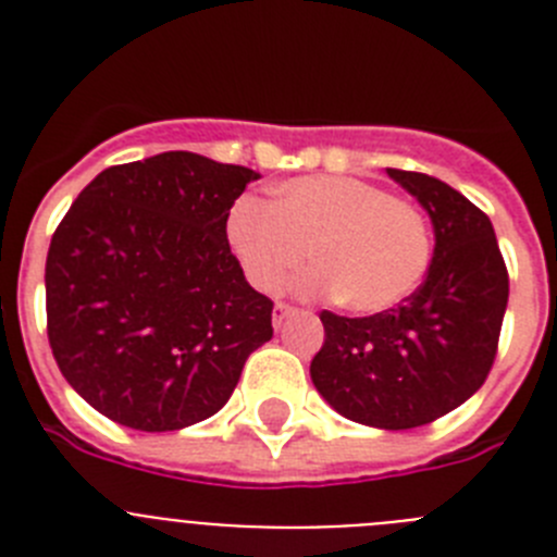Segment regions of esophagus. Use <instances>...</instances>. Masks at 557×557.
<instances>
[{"label":"esophagus","instance_id":"1","mask_svg":"<svg viewBox=\"0 0 557 557\" xmlns=\"http://www.w3.org/2000/svg\"><path fill=\"white\" fill-rule=\"evenodd\" d=\"M293 312H295L293 304H284V301L275 304V309H273V326H275V329L282 326V323L287 321V318H289V314H293Z\"/></svg>","mask_w":557,"mask_h":557}]
</instances>
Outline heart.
Segmentation results:
<instances>
[{
  "label": "heart",
  "mask_w": 557,
  "mask_h": 557,
  "mask_svg": "<svg viewBox=\"0 0 557 557\" xmlns=\"http://www.w3.org/2000/svg\"><path fill=\"white\" fill-rule=\"evenodd\" d=\"M228 239L253 287L282 289L312 256L321 264L295 287L366 314L405 301L432 262L424 211L348 175L295 178L273 203L243 198L228 214Z\"/></svg>",
  "instance_id": "1"
}]
</instances>
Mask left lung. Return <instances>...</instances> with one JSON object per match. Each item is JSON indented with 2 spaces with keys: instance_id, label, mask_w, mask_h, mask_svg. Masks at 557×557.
I'll use <instances>...</instances> for the list:
<instances>
[{
  "instance_id": "1",
  "label": "left lung",
  "mask_w": 557,
  "mask_h": 557,
  "mask_svg": "<svg viewBox=\"0 0 557 557\" xmlns=\"http://www.w3.org/2000/svg\"><path fill=\"white\" fill-rule=\"evenodd\" d=\"M435 225L424 284L371 318L321 312L309 373L329 405L357 424L412 430L474 396L494 368L508 307V268L488 214L424 172L387 170Z\"/></svg>"
}]
</instances>
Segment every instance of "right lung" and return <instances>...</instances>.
I'll use <instances>...</instances> for the list:
<instances>
[{"label":"right lung","mask_w":557,"mask_h":557,"mask_svg":"<svg viewBox=\"0 0 557 557\" xmlns=\"http://www.w3.org/2000/svg\"><path fill=\"white\" fill-rule=\"evenodd\" d=\"M253 170L172 150L108 166L47 253V334L66 382L122 426L214 416L273 337V301L231 253L228 211Z\"/></svg>","instance_id":"add662e5"}]
</instances>
